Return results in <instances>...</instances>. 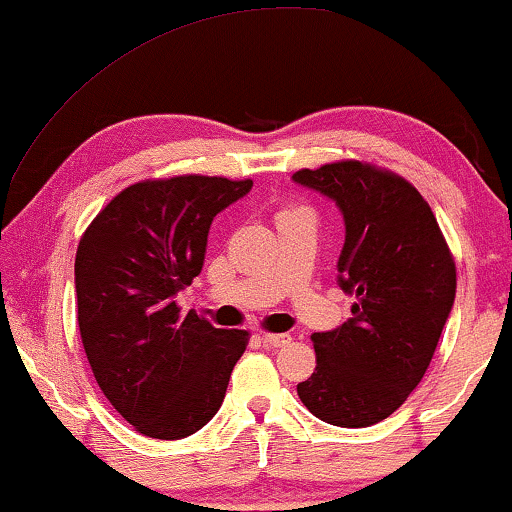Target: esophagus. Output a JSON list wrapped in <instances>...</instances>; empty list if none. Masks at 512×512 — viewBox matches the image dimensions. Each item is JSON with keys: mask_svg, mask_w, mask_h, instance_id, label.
I'll use <instances>...</instances> for the list:
<instances>
[{"mask_svg": "<svg viewBox=\"0 0 512 512\" xmlns=\"http://www.w3.org/2000/svg\"><path fill=\"white\" fill-rule=\"evenodd\" d=\"M262 341L266 345H273V348H283V345L292 341V336L290 334H262Z\"/></svg>", "mask_w": 512, "mask_h": 512, "instance_id": "1", "label": "esophagus"}]
</instances>
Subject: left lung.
<instances>
[{"label":"left lung","instance_id":"obj_1","mask_svg":"<svg viewBox=\"0 0 512 512\" xmlns=\"http://www.w3.org/2000/svg\"><path fill=\"white\" fill-rule=\"evenodd\" d=\"M294 183L336 201L345 222L338 285L352 318L313 334L304 406L334 427H371L420 383L455 304L457 269L441 227L406 178L359 160L301 169Z\"/></svg>","mask_w":512,"mask_h":512}]
</instances>
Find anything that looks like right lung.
Wrapping results in <instances>:
<instances>
[{
  "instance_id": "obj_1",
  "label": "right lung",
  "mask_w": 512,
  "mask_h": 512,
  "mask_svg": "<svg viewBox=\"0 0 512 512\" xmlns=\"http://www.w3.org/2000/svg\"><path fill=\"white\" fill-rule=\"evenodd\" d=\"M253 181L174 176L122 190L76 250L78 329L97 385L143 436L178 441L218 413L248 331L215 329L178 292L204 266L211 222Z\"/></svg>"
}]
</instances>
